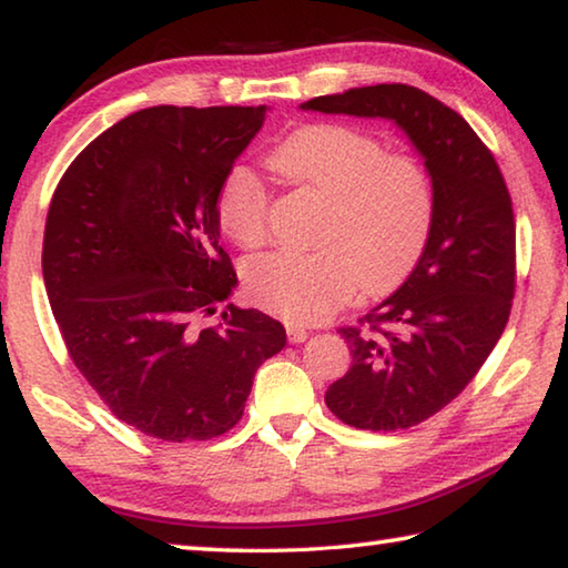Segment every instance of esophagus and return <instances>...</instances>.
<instances>
[{
	"instance_id": "34e87169",
	"label": "esophagus",
	"mask_w": 568,
	"mask_h": 568,
	"mask_svg": "<svg viewBox=\"0 0 568 568\" xmlns=\"http://www.w3.org/2000/svg\"><path fill=\"white\" fill-rule=\"evenodd\" d=\"M286 334H290V342H294V345H300V342L310 337V332H306L302 324H296V322H286Z\"/></svg>"
}]
</instances>
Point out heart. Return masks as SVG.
<instances>
[{"mask_svg":"<svg viewBox=\"0 0 568 568\" xmlns=\"http://www.w3.org/2000/svg\"><path fill=\"white\" fill-rule=\"evenodd\" d=\"M276 175L324 199L312 251L276 248L246 262L254 300L292 322H317L357 290L383 294L413 272L435 219L433 181L413 155L347 125H310L278 143ZM219 221L241 246H258L268 231L264 183L246 165L226 175Z\"/></svg>","mask_w":568,"mask_h":568,"instance_id":"1","label":"heart"}]
</instances>
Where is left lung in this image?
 I'll use <instances>...</instances> for the list:
<instances>
[{
	"label": "left lung",
	"instance_id": "8db88e82",
	"mask_svg": "<svg viewBox=\"0 0 568 568\" xmlns=\"http://www.w3.org/2000/svg\"><path fill=\"white\" fill-rule=\"evenodd\" d=\"M302 110L393 120L433 181L435 219L420 258L359 327L339 329L352 367L324 395L352 427L405 430L458 397L506 329L516 292L506 181L476 130L417 88H352L306 100Z\"/></svg>",
	"mask_w": 568,
	"mask_h": 568
}]
</instances>
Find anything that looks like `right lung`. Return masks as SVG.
<instances>
[{
    "label": "right lung",
    "instance_id": "1",
    "mask_svg": "<svg viewBox=\"0 0 568 568\" xmlns=\"http://www.w3.org/2000/svg\"><path fill=\"white\" fill-rule=\"evenodd\" d=\"M258 108L158 105L74 158L54 191L42 276L74 367L118 420L165 443L211 440L244 415L282 324L226 304L219 196L262 130Z\"/></svg>",
    "mask_w": 568,
    "mask_h": 568
}]
</instances>
